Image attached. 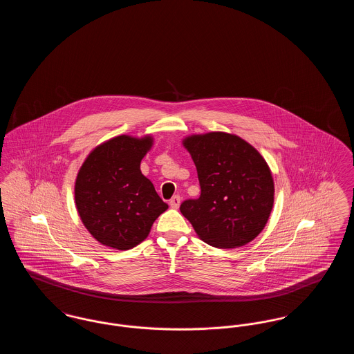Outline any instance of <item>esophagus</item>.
I'll return each mask as SVG.
<instances>
[{
    "mask_svg": "<svg viewBox=\"0 0 354 354\" xmlns=\"http://www.w3.org/2000/svg\"><path fill=\"white\" fill-rule=\"evenodd\" d=\"M169 205H171V208H179V205H180V196L179 195H175L171 201H169Z\"/></svg>",
    "mask_w": 354,
    "mask_h": 354,
    "instance_id": "obj_1",
    "label": "esophagus"
}]
</instances>
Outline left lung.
Masks as SVG:
<instances>
[{
	"mask_svg": "<svg viewBox=\"0 0 354 354\" xmlns=\"http://www.w3.org/2000/svg\"><path fill=\"white\" fill-rule=\"evenodd\" d=\"M201 196L182 203L180 212L204 243L237 248L259 235L270 219L274 185L270 166L248 142L221 131L189 135Z\"/></svg>",
	"mask_w": 354,
	"mask_h": 354,
	"instance_id": "obj_1",
	"label": "left lung"
}]
</instances>
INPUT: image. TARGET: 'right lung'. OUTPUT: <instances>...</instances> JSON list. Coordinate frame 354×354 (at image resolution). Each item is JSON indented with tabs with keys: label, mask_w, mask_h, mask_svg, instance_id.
<instances>
[{
	"label": "right lung",
	"mask_w": 354,
	"mask_h": 354,
	"mask_svg": "<svg viewBox=\"0 0 354 354\" xmlns=\"http://www.w3.org/2000/svg\"><path fill=\"white\" fill-rule=\"evenodd\" d=\"M151 135H119L87 155L75 180V205L84 227L102 245L126 251L142 243L169 205L140 171Z\"/></svg>",
	"instance_id": "obj_1"
}]
</instances>
